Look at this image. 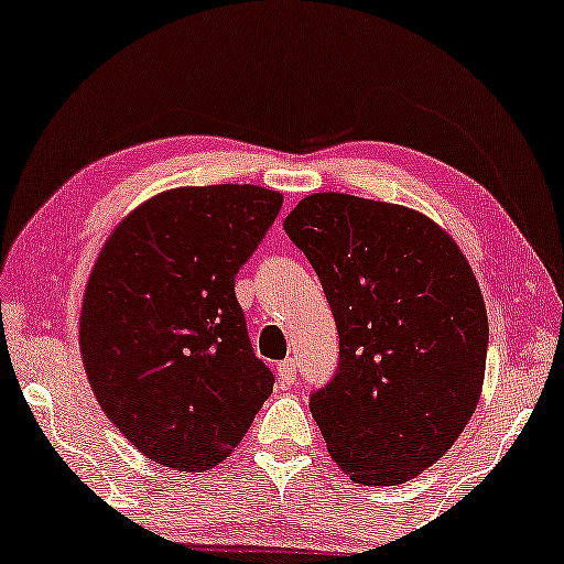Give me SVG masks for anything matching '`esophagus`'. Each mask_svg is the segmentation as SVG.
I'll use <instances>...</instances> for the list:
<instances>
[{"mask_svg":"<svg viewBox=\"0 0 564 564\" xmlns=\"http://www.w3.org/2000/svg\"><path fill=\"white\" fill-rule=\"evenodd\" d=\"M275 372H279V380L285 388H291V384L296 382V362H293V359H283V362L275 367Z\"/></svg>","mask_w":564,"mask_h":564,"instance_id":"34e87169","label":"esophagus"}]
</instances>
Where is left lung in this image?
Returning <instances> with one entry per match:
<instances>
[{
	"mask_svg": "<svg viewBox=\"0 0 564 564\" xmlns=\"http://www.w3.org/2000/svg\"><path fill=\"white\" fill-rule=\"evenodd\" d=\"M283 230L322 281L339 369L311 415L344 474L398 486L435 464L478 405L489 318L456 240L417 209L308 195Z\"/></svg>",
	"mask_w": 564,
	"mask_h": 564,
	"instance_id": "left-lung-1",
	"label": "left lung"
}]
</instances>
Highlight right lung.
I'll list each match as a JSON object with an SVG mask.
<instances>
[{
	"label": "right lung",
	"instance_id": "obj_1",
	"mask_svg": "<svg viewBox=\"0 0 564 564\" xmlns=\"http://www.w3.org/2000/svg\"><path fill=\"white\" fill-rule=\"evenodd\" d=\"M281 205L256 184L166 189L100 248L80 308L83 367L100 410L156 464L215 468L273 392L235 275Z\"/></svg>",
	"mask_w": 564,
	"mask_h": 564
}]
</instances>
